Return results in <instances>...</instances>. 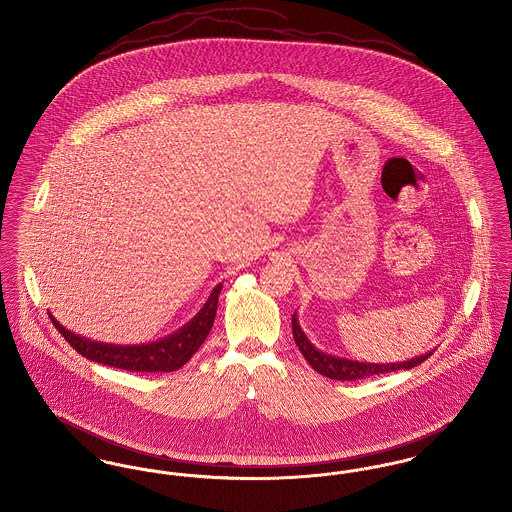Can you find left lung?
Segmentation results:
<instances>
[{"instance_id":"1","label":"left lung","mask_w":512,"mask_h":512,"mask_svg":"<svg viewBox=\"0 0 512 512\" xmlns=\"http://www.w3.org/2000/svg\"><path fill=\"white\" fill-rule=\"evenodd\" d=\"M292 330L293 340L297 343L301 355L307 359V363L313 366L317 370L318 374L326 376V378H332V380H363L368 376H376V374H386V372H393V370H409L414 366L424 363L430 355H420V357H414L411 361H405V363H359V361H349V359H341L336 355H328V353H322L318 351L317 347L307 340V336L303 334L299 322L295 315L292 317Z\"/></svg>"}]
</instances>
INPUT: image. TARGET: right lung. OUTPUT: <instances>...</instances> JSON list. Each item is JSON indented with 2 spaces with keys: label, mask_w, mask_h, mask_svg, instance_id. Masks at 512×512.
<instances>
[{
  "label": "right lung",
  "mask_w": 512,
  "mask_h": 512,
  "mask_svg": "<svg viewBox=\"0 0 512 512\" xmlns=\"http://www.w3.org/2000/svg\"><path fill=\"white\" fill-rule=\"evenodd\" d=\"M220 290L222 286L219 284L209 295L203 309L178 332H174L172 336H167L163 340L142 343V345H113V343L86 340L63 328L51 315L49 318L53 326L59 330V334L71 343V347L90 361L130 370V372H172L186 365L195 351L201 347V343L207 340L217 315Z\"/></svg>",
  "instance_id": "right-lung-1"
}]
</instances>
